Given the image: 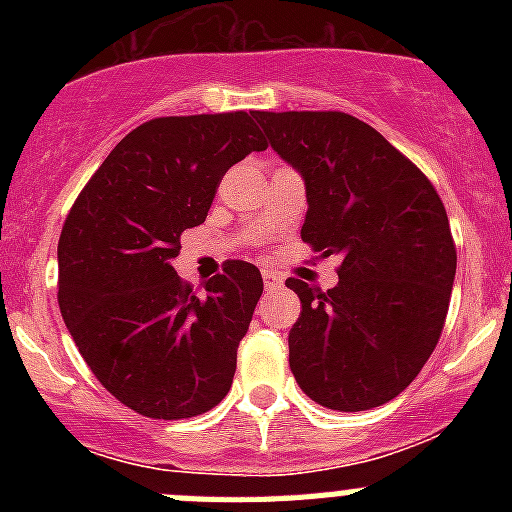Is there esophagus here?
Instances as JSON below:
<instances>
[{"instance_id":"esophagus-1","label":"esophagus","mask_w":512,"mask_h":512,"mask_svg":"<svg viewBox=\"0 0 512 512\" xmlns=\"http://www.w3.org/2000/svg\"><path fill=\"white\" fill-rule=\"evenodd\" d=\"M261 277H264L266 289H279V287H282V277H279V274H274V271L264 269V274H261Z\"/></svg>"}]
</instances>
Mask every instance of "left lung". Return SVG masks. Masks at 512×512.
<instances>
[{"mask_svg": "<svg viewBox=\"0 0 512 512\" xmlns=\"http://www.w3.org/2000/svg\"><path fill=\"white\" fill-rule=\"evenodd\" d=\"M253 115L305 179L302 241L341 256L328 292L287 279L302 302L289 369L323 408H379L418 377L441 338L456 274L446 207L431 179L359 117Z\"/></svg>", "mask_w": 512, "mask_h": 512, "instance_id": "obj_1", "label": "left lung"}]
</instances>
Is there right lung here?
<instances>
[{"label": "right lung", "instance_id": "add662e5", "mask_svg": "<svg viewBox=\"0 0 512 512\" xmlns=\"http://www.w3.org/2000/svg\"><path fill=\"white\" fill-rule=\"evenodd\" d=\"M266 146L253 112L148 120L112 148L63 223V323L104 390L135 413L194 418L228 395L264 279L230 259L197 292L171 259L184 230L205 223L225 171Z\"/></svg>", "mask_w": 512, "mask_h": 512}]
</instances>
